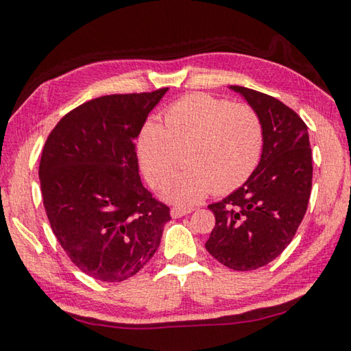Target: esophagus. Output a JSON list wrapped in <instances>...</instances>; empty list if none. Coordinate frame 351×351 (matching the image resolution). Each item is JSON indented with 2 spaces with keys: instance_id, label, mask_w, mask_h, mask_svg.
I'll return each instance as SVG.
<instances>
[{
  "instance_id": "esophagus-1",
  "label": "esophagus",
  "mask_w": 351,
  "mask_h": 351,
  "mask_svg": "<svg viewBox=\"0 0 351 351\" xmlns=\"http://www.w3.org/2000/svg\"><path fill=\"white\" fill-rule=\"evenodd\" d=\"M192 212H193V207H180V206H175L170 210L171 218H181V216H186Z\"/></svg>"
}]
</instances>
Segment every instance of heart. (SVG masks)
Returning a JSON list of instances; mask_svg holds the SVG:
<instances>
[{
	"label": "heart",
	"mask_w": 351,
	"mask_h": 351,
	"mask_svg": "<svg viewBox=\"0 0 351 351\" xmlns=\"http://www.w3.org/2000/svg\"><path fill=\"white\" fill-rule=\"evenodd\" d=\"M263 147L259 113L208 93L178 99L165 110L164 125L149 121L138 141L144 175L154 186L170 180L184 154L189 167L164 187L165 197L178 204L239 187L256 169Z\"/></svg>",
	"instance_id": "heart-1"
}]
</instances>
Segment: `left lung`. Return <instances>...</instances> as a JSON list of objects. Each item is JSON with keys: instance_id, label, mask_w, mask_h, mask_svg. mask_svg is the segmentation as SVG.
Segmentation results:
<instances>
[{"instance_id": "obj_1", "label": "left lung", "mask_w": 351, "mask_h": 351, "mask_svg": "<svg viewBox=\"0 0 351 351\" xmlns=\"http://www.w3.org/2000/svg\"><path fill=\"white\" fill-rule=\"evenodd\" d=\"M259 113L264 147L250 178L224 199L210 204L216 219L207 252L232 270L264 267L284 252L307 212L313 165L308 130L281 101L230 86Z\"/></svg>"}]
</instances>
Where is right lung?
Listing matches in <instances>:
<instances>
[{"mask_svg":"<svg viewBox=\"0 0 351 351\" xmlns=\"http://www.w3.org/2000/svg\"><path fill=\"white\" fill-rule=\"evenodd\" d=\"M169 88L106 95L60 119L40 162L43 204L70 261L104 282L132 278L161 242L170 208L139 178L135 139Z\"/></svg>","mask_w":351,"mask_h":351,"instance_id":"right-lung-1","label":"right lung"}]
</instances>
